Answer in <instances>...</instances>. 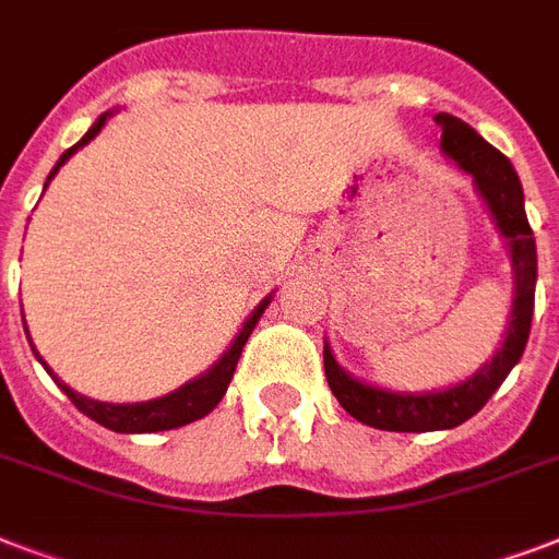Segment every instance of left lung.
<instances>
[{"mask_svg": "<svg viewBox=\"0 0 559 559\" xmlns=\"http://www.w3.org/2000/svg\"><path fill=\"white\" fill-rule=\"evenodd\" d=\"M435 124L441 127V151L452 162H459L461 170H467L476 191L487 202L496 226L502 231L511 249L513 263V310L508 322V336L493 359L478 368L459 385L443 391H424V394H403V391H385L377 385L354 380L333 359L331 345L324 342V377L328 385L342 403V408L359 424L385 429V432H438L452 429L476 415L493 391L504 382L511 368L520 362L522 350L528 345L531 319H534V287H537V243L534 231L525 217V193L520 177L508 162V156L487 144L481 135L461 118L450 112H438Z\"/></svg>", "mask_w": 559, "mask_h": 559, "instance_id": "1", "label": "left lung"}]
</instances>
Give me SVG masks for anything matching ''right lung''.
<instances>
[{
  "label": "right lung",
  "instance_id": "add662e5",
  "mask_svg": "<svg viewBox=\"0 0 559 559\" xmlns=\"http://www.w3.org/2000/svg\"><path fill=\"white\" fill-rule=\"evenodd\" d=\"M109 118V112H104V116L95 121V124L90 127V133L83 135L81 142L74 144V147H69V151L60 156V162L55 165V170L48 174L46 186L55 179V174L60 170V165H63L69 156H72L78 147H83V144H90L95 135L100 133V127H104V121ZM270 298L266 296L258 305V310H254L249 319L243 322V328H240V333L235 336V342L228 345V350L223 354V357L217 359V366H211L209 371L200 373L197 380L186 382L182 389L170 391V394H165V397H156V400H147V403H100V400H90L83 397V394H78L74 389H69L66 382H60L55 377V371L43 362V357L37 354V348H34V357L46 366V371L55 377V382L63 389V394L69 400H72L74 406H78V412H83L86 417H92L95 424L107 426V429H112V432H124V435H139V432H165V429H179V426L186 424H193V420H200V417H205L211 412V408L217 406L219 400H223V394H226L228 382H231V377H235V368H237V359H240V354H243V345L246 340H249V333L254 331V324H258V319L263 316V310H266V305H270ZM28 333V331H25ZM31 342V336H28Z\"/></svg>",
  "mask_w": 559,
  "mask_h": 559
}]
</instances>
